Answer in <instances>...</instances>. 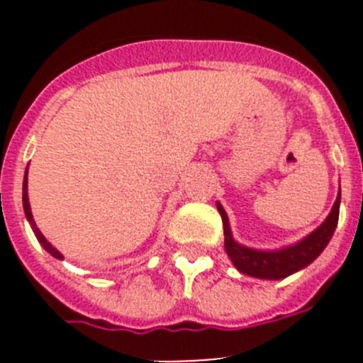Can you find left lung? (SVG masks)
<instances>
[{
    "label": "left lung",
    "mask_w": 363,
    "mask_h": 363,
    "mask_svg": "<svg viewBox=\"0 0 363 363\" xmlns=\"http://www.w3.org/2000/svg\"><path fill=\"white\" fill-rule=\"evenodd\" d=\"M216 207L218 213L221 214V221H223L225 252L234 267L243 272V274H247V277H255L259 278V280H281V278L291 277L294 272L313 264L314 259L322 255L329 240L333 238L336 225H338L340 191L331 213L323 220L322 225L316 227L313 233L307 234L306 238H301L300 242L281 247V249H274V251L252 249V247L242 245V243L236 242L233 238V230H230L225 209L221 207L220 201H216Z\"/></svg>",
    "instance_id": "8db88e82"
}]
</instances>
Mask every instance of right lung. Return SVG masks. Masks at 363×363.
Here are the masks:
<instances>
[{"instance_id":"1","label":"right lung","mask_w":363,"mask_h":363,"mask_svg":"<svg viewBox=\"0 0 363 363\" xmlns=\"http://www.w3.org/2000/svg\"><path fill=\"white\" fill-rule=\"evenodd\" d=\"M27 172H28V167H27V171H25V178H23V211H25V216H27V220H28V223H30L32 230H34V234H36L38 242L41 243V247H43L45 251L49 252V255H52L54 258L63 259L62 252L57 251L56 247H52V243L47 242V238H45L43 234H41V230L36 227V221H34V216H32V211H30V203H28V192H27L28 178H27Z\"/></svg>"}]
</instances>
